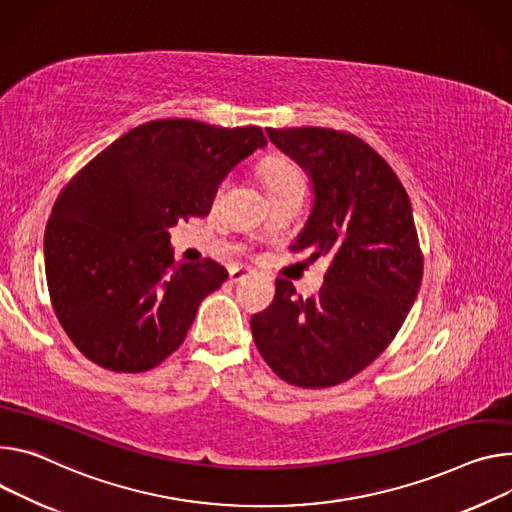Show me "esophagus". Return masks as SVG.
<instances>
[{
	"mask_svg": "<svg viewBox=\"0 0 512 512\" xmlns=\"http://www.w3.org/2000/svg\"><path fill=\"white\" fill-rule=\"evenodd\" d=\"M255 271L253 269H247V267H232L230 269V282H243L247 280V277H253Z\"/></svg>",
	"mask_w": 512,
	"mask_h": 512,
	"instance_id": "obj_1",
	"label": "esophagus"
}]
</instances>
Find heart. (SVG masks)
Returning a JSON list of instances; mask_svg holds the SVG:
<instances>
[{
  "label": "heart",
  "instance_id": "1",
  "mask_svg": "<svg viewBox=\"0 0 512 512\" xmlns=\"http://www.w3.org/2000/svg\"><path fill=\"white\" fill-rule=\"evenodd\" d=\"M259 175H261L269 194L282 190V188H286V185H292L296 181H302L300 171L286 157H267V159H263L259 163Z\"/></svg>",
  "mask_w": 512,
  "mask_h": 512
}]
</instances>
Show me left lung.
<instances>
[{
	"instance_id": "1",
	"label": "left lung",
	"mask_w": 512,
	"mask_h": 512,
	"mask_svg": "<svg viewBox=\"0 0 512 512\" xmlns=\"http://www.w3.org/2000/svg\"><path fill=\"white\" fill-rule=\"evenodd\" d=\"M310 177L314 204L292 251L329 255L316 296L277 277L251 318L255 345L284 382L329 388L357 376L396 337L423 280V255L404 185L361 138L333 128H267Z\"/></svg>"
}]
</instances>
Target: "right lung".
<instances>
[{
	"label": "right lung",
	"instance_id": "obj_1",
	"mask_svg": "<svg viewBox=\"0 0 512 512\" xmlns=\"http://www.w3.org/2000/svg\"><path fill=\"white\" fill-rule=\"evenodd\" d=\"M265 145L259 126L153 120L67 183L44 230V271L61 327L89 361L138 374L183 343L228 271L173 263L169 228L206 216L222 179Z\"/></svg>",
	"mask_w": 512,
	"mask_h": 512
}]
</instances>
